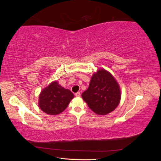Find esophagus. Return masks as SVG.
<instances>
[{"label":"esophagus","instance_id":"esophagus-1","mask_svg":"<svg viewBox=\"0 0 161 161\" xmlns=\"http://www.w3.org/2000/svg\"><path fill=\"white\" fill-rule=\"evenodd\" d=\"M75 96L77 97H79L80 96V92H77L75 93Z\"/></svg>","mask_w":161,"mask_h":161}]
</instances>
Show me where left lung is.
Returning <instances> with one entry per match:
<instances>
[{
    "label": "left lung",
    "instance_id": "8db88e82",
    "mask_svg": "<svg viewBox=\"0 0 161 161\" xmlns=\"http://www.w3.org/2000/svg\"><path fill=\"white\" fill-rule=\"evenodd\" d=\"M82 97L92 111L103 115L118 106L121 91L114 76L105 69H99L92 75L89 88L82 92Z\"/></svg>",
    "mask_w": 161,
    "mask_h": 161
}]
</instances>
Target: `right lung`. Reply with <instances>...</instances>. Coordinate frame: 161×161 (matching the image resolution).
Wrapping results in <instances>:
<instances>
[{"label":"right lung","mask_w":161,"mask_h":161,"mask_svg":"<svg viewBox=\"0 0 161 161\" xmlns=\"http://www.w3.org/2000/svg\"><path fill=\"white\" fill-rule=\"evenodd\" d=\"M73 98L74 95L70 90L53 81L41 91L39 107L46 114L56 115L64 111Z\"/></svg>","instance_id":"obj_1"}]
</instances>
